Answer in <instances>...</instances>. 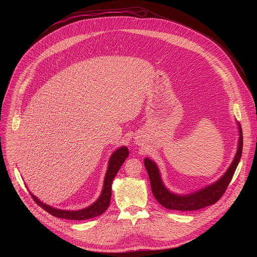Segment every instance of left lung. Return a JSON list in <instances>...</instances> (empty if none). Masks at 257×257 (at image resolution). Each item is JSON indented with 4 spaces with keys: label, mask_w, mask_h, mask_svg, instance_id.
Segmentation results:
<instances>
[{
    "label": "left lung",
    "mask_w": 257,
    "mask_h": 257,
    "mask_svg": "<svg viewBox=\"0 0 257 257\" xmlns=\"http://www.w3.org/2000/svg\"><path fill=\"white\" fill-rule=\"evenodd\" d=\"M238 126H239L238 149L231 166L229 167L227 172L216 182L212 183V184L196 192L189 193L186 195H179L171 192L164 185L157 164L151 159L145 158L144 166L146 171H148V174L151 180L153 194L155 198L158 200V202L168 209L190 211V210H197L205 206L214 204L219 198H221L230 184V182L233 178V175L237 169V166L242 156V149H243L242 128L240 125Z\"/></svg>",
    "instance_id": "1"
}]
</instances>
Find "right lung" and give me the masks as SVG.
I'll list each match as a JSON object with an SVG mask.
<instances>
[{
	"mask_svg": "<svg viewBox=\"0 0 257 257\" xmlns=\"http://www.w3.org/2000/svg\"><path fill=\"white\" fill-rule=\"evenodd\" d=\"M128 156H129V151L126 146H122V148L114 152V154L111 156V159L108 161V166H107V170L103 180L101 194L99 195L98 199L88 207H85L79 210H63V209L54 208L44 203L38 197H35L32 193H30L31 197L46 211L60 218L73 219V221H83V219H88V218H92L97 215H100L106 210V208L109 205V202H111L113 180Z\"/></svg>",
	"mask_w": 257,
	"mask_h": 257,
	"instance_id": "obj_1",
	"label": "right lung"
}]
</instances>
